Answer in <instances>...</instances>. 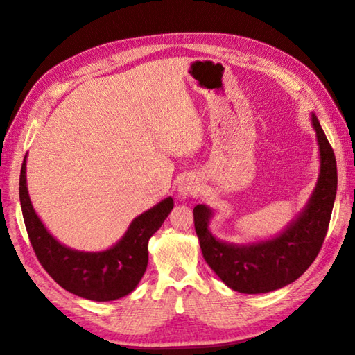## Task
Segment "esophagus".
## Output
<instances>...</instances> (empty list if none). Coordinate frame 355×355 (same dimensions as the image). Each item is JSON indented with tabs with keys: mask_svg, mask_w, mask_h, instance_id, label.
<instances>
[{
	"mask_svg": "<svg viewBox=\"0 0 355 355\" xmlns=\"http://www.w3.org/2000/svg\"><path fill=\"white\" fill-rule=\"evenodd\" d=\"M198 191H200V186L193 178H183L182 183L178 184V192L183 198L192 197V195H195Z\"/></svg>",
	"mask_w": 355,
	"mask_h": 355,
	"instance_id": "obj_1",
	"label": "esophagus"
}]
</instances>
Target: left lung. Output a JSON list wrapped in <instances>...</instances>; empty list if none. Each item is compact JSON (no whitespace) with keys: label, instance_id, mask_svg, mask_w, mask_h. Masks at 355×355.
I'll use <instances>...</instances> for the list:
<instances>
[{"label":"left lung","instance_id":"obj_1","mask_svg":"<svg viewBox=\"0 0 355 355\" xmlns=\"http://www.w3.org/2000/svg\"><path fill=\"white\" fill-rule=\"evenodd\" d=\"M311 122L320 153L318 184L302 212L277 236L247 245L223 243L209 230L210 207H193L195 232L202 256L232 290L259 294L282 288L302 276L320 252L336 200L337 163L315 114H311Z\"/></svg>","mask_w":355,"mask_h":355}]
</instances>
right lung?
Returning <instances> with one entry per match:
<instances>
[{"label":"right lung","mask_w":355,"mask_h":355,"mask_svg":"<svg viewBox=\"0 0 355 355\" xmlns=\"http://www.w3.org/2000/svg\"><path fill=\"white\" fill-rule=\"evenodd\" d=\"M26 158L19 175V201L28 239L45 271L64 290L96 302L130 294L146 271L149 238L171 214L173 200L168 197L134 218L122 239L108 250H73L53 238L36 215L27 191Z\"/></svg>","instance_id":"1"}]
</instances>
